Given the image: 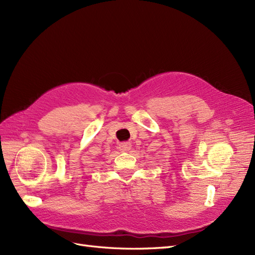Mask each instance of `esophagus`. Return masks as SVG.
<instances>
[{"instance_id":"esophagus-1","label":"esophagus","mask_w":255,"mask_h":255,"mask_svg":"<svg viewBox=\"0 0 255 255\" xmlns=\"http://www.w3.org/2000/svg\"><path fill=\"white\" fill-rule=\"evenodd\" d=\"M130 148H132V144H130V143H129V142H128V141H125V142H121V143H119V149H120V151H125V152H127V151L130 150Z\"/></svg>"}]
</instances>
